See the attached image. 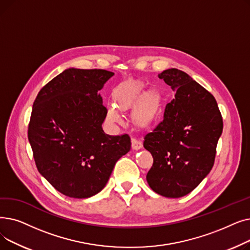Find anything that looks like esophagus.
<instances>
[{"instance_id": "obj_1", "label": "esophagus", "mask_w": 250, "mask_h": 250, "mask_svg": "<svg viewBox=\"0 0 250 250\" xmlns=\"http://www.w3.org/2000/svg\"><path fill=\"white\" fill-rule=\"evenodd\" d=\"M132 147L135 150L140 149L142 147V142L139 139H137V138H133L132 139Z\"/></svg>"}]
</instances>
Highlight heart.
Returning a JSON list of instances; mask_svg holds the SVG:
<instances>
[{
    "label": "heart",
    "mask_w": 250,
    "mask_h": 250,
    "mask_svg": "<svg viewBox=\"0 0 250 250\" xmlns=\"http://www.w3.org/2000/svg\"><path fill=\"white\" fill-rule=\"evenodd\" d=\"M118 106L122 108H126L132 103V97H130L129 91L125 89L121 92L120 96H118ZM107 116L111 123H121L123 121V114L121 109L118 108L114 104H109L107 108ZM147 116V110H143L141 112V117L145 118Z\"/></svg>",
    "instance_id": "b5f03b06"
}]
</instances>
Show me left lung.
I'll return each mask as SVG.
<instances>
[{"mask_svg": "<svg viewBox=\"0 0 250 250\" xmlns=\"http://www.w3.org/2000/svg\"><path fill=\"white\" fill-rule=\"evenodd\" d=\"M158 77L176 93L163 121L144 138V147L153 156L146 178L155 192L180 198L213 168L223 120L215 97L187 73L168 69Z\"/></svg>", "mask_w": 250, "mask_h": 250, "instance_id": "left-lung-1", "label": "left lung"}]
</instances>
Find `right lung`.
Returning <instances> with one entry per match:
<instances>
[{
  "instance_id": "obj_1",
  "label": "right lung",
  "mask_w": 250,
  "mask_h": 250,
  "mask_svg": "<svg viewBox=\"0 0 250 250\" xmlns=\"http://www.w3.org/2000/svg\"><path fill=\"white\" fill-rule=\"evenodd\" d=\"M114 74L68 69L34 100L28 140L37 170L61 193L86 199L106 185L116 161L130 150L127 134L106 135L107 109L97 92Z\"/></svg>"
}]
</instances>
